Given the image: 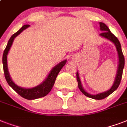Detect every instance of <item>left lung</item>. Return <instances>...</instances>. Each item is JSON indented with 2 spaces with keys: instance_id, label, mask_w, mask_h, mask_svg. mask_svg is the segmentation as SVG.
Masks as SVG:
<instances>
[{
  "instance_id": "obj_1",
  "label": "left lung",
  "mask_w": 127,
  "mask_h": 127,
  "mask_svg": "<svg viewBox=\"0 0 127 127\" xmlns=\"http://www.w3.org/2000/svg\"><path fill=\"white\" fill-rule=\"evenodd\" d=\"M99 26H100V30L103 31L102 33H101V36L111 41L115 45L117 48V51L119 55V66L118 70H117V72L116 78H115V80L112 86V87L109 90L105 92L100 93L96 95H91L88 93H87L86 91L84 90L81 85V82L80 80L79 76H78V73H76V79L78 81V88L80 89V90L81 91L82 94L85 95L86 96L90 97V98L94 99H103L105 98L107 96H109V95L111 94L114 91H115L118 88L120 84L121 81V78H122L123 75V68H124L125 66V58L124 55L123 54L122 49H121V43L119 42V41L118 40V39L111 32L110 30L109 29V28L104 23L99 22Z\"/></svg>"
}]
</instances>
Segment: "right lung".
<instances>
[{
  "mask_svg": "<svg viewBox=\"0 0 127 127\" xmlns=\"http://www.w3.org/2000/svg\"><path fill=\"white\" fill-rule=\"evenodd\" d=\"M30 26V25H24L16 33L13 34L9 39L8 44H7L6 49L4 51V53L2 56V64H3V70L4 73L5 78L6 80V82L9 84L10 86L12 87V88L14 91H16L20 96L27 99H35L40 98L42 97L45 96L50 92L55 82L56 78L58 74L59 73L62 68L63 67L64 64L66 63V60L62 61L57 65L51 70L49 74L48 75L47 78L45 80L43 81L42 84L39 85L33 88H23L21 87L18 86L12 82L10 76L9 75L8 71V66H7V55L8 53V51L10 49L11 46L12 45L13 41L17 35H18L21 32L28 28Z\"/></svg>",
  "mask_w": 127,
  "mask_h": 127,
  "instance_id": "obj_1",
  "label": "right lung"
}]
</instances>
